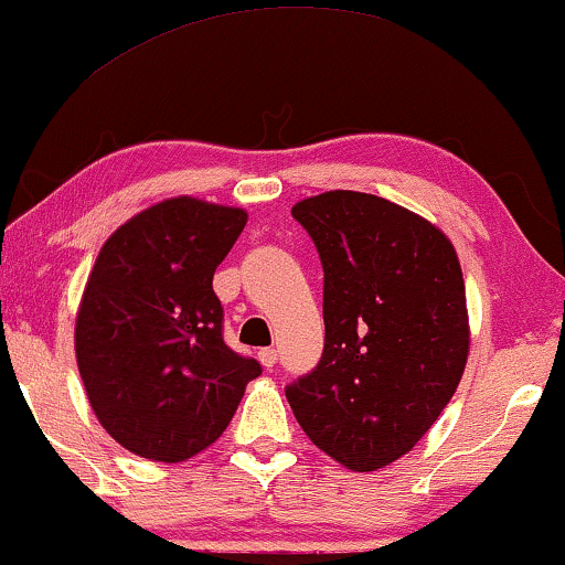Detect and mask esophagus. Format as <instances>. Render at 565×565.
<instances>
[{
  "mask_svg": "<svg viewBox=\"0 0 565 565\" xmlns=\"http://www.w3.org/2000/svg\"><path fill=\"white\" fill-rule=\"evenodd\" d=\"M259 363L265 365V369H273L277 363V350L275 348H262L259 350Z\"/></svg>",
  "mask_w": 565,
  "mask_h": 565,
  "instance_id": "1",
  "label": "esophagus"
}]
</instances>
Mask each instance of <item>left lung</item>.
<instances>
[{
    "label": "left lung",
    "instance_id": "obj_1",
    "mask_svg": "<svg viewBox=\"0 0 565 565\" xmlns=\"http://www.w3.org/2000/svg\"><path fill=\"white\" fill-rule=\"evenodd\" d=\"M324 267V353L285 390L306 436L355 472L399 459L457 392L470 355L451 241L384 196L334 189L292 204Z\"/></svg>",
    "mask_w": 565,
    "mask_h": 565
}]
</instances>
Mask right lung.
Here are the masks:
<instances>
[{"label": "right lung", "instance_id": "right-lung-1", "mask_svg": "<svg viewBox=\"0 0 565 565\" xmlns=\"http://www.w3.org/2000/svg\"><path fill=\"white\" fill-rule=\"evenodd\" d=\"M246 220L241 207L173 196L129 217L95 259L77 369L100 426L137 457L171 465L207 449L262 373L225 345L212 290Z\"/></svg>", "mask_w": 565, "mask_h": 565}]
</instances>
